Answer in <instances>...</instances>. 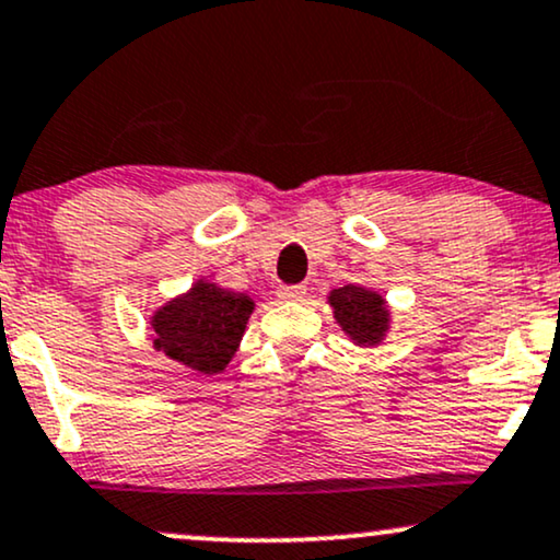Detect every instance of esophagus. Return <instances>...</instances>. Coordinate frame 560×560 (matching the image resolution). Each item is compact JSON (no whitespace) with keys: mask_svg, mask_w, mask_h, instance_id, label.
Segmentation results:
<instances>
[{"mask_svg":"<svg viewBox=\"0 0 560 560\" xmlns=\"http://www.w3.org/2000/svg\"><path fill=\"white\" fill-rule=\"evenodd\" d=\"M278 295L282 301H303L306 299V285H282Z\"/></svg>","mask_w":560,"mask_h":560,"instance_id":"esophagus-1","label":"esophagus"}]
</instances>
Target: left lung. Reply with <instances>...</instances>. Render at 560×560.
Listing matches in <instances>:
<instances>
[{"instance_id": "obj_1", "label": "left lung", "mask_w": 560, "mask_h": 560, "mask_svg": "<svg viewBox=\"0 0 560 560\" xmlns=\"http://www.w3.org/2000/svg\"><path fill=\"white\" fill-rule=\"evenodd\" d=\"M335 319L358 345H376L389 327V312L378 293L358 285H345L329 293Z\"/></svg>"}]
</instances>
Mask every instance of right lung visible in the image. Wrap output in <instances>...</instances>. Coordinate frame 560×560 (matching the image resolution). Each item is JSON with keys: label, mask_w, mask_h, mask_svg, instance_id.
<instances>
[{"label": "right lung", "mask_w": 560, "mask_h": 560, "mask_svg": "<svg viewBox=\"0 0 560 560\" xmlns=\"http://www.w3.org/2000/svg\"><path fill=\"white\" fill-rule=\"evenodd\" d=\"M252 312L254 301L246 293L199 280L153 316L155 348L189 369L218 374L238 350Z\"/></svg>", "instance_id": "right-lung-1"}]
</instances>
